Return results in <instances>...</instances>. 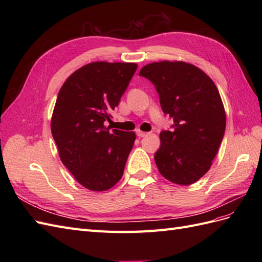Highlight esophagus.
Instances as JSON below:
<instances>
[{
	"instance_id": "esophagus-1",
	"label": "esophagus",
	"mask_w": 262,
	"mask_h": 262,
	"mask_svg": "<svg viewBox=\"0 0 262 262\" xmlns=\"http://www.w3.org/2000/svg\"><path fill=\"white\" fill-rule=\"evenodd\" d=\"M147 132H143V131H140V130H137V136L139 137V138H144V137H146L147 136Z\"/></svg>"
}]
</instances>
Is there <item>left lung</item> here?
<instances>
[{
    "label": "left lung",
    "instance_id": "obj_1",
    "mask_svg": "<svg viewBox=\"0 0 262 262\" xmlns=\"http://www.w3.org/2000/svg\"><path fill=\"white\" fill-rule=\"evenodd\" d=\"M139 75L153 83L163 113L173 120L171 130L160 134L157 168L172 184L191 185L210 169L225 133L216 86L202 70L181 61L149 63Z\"/></svg>",
    "mask_w": 262,
    "mask_h": 262
}]
</instances>
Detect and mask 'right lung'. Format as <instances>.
Masks as SVG:
<instances>
[{"mask_svg":"<svg viewBox=\"0 0 262 262\" xmlns=\"http://www.w3.org/2000/svg\"><path fill=\"white\" fill-rule=\"evenodd\" d=\"M136 63L93 62L69 76L58 94L51 132L63 165L80 184L105 191L121 179L134 132L106 128L136 73Z\"/></svg>","mask_w":262,"mask_h":262,"instance_id":"obj_1","label":"right lung"}]
</instances>
